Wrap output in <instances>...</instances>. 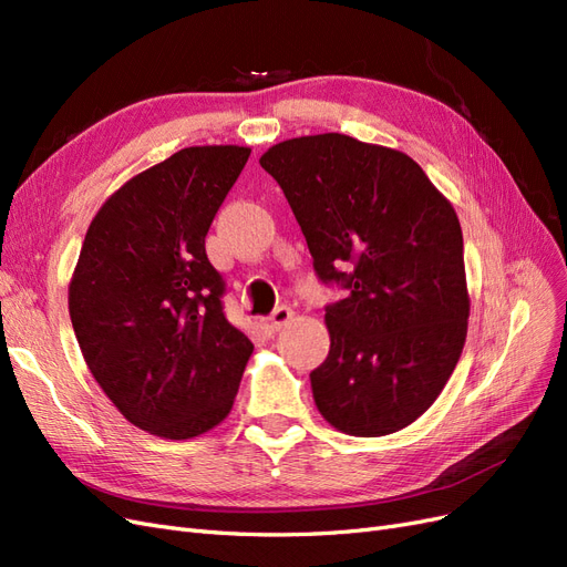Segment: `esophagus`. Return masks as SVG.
I'll return each mask as SVG.
<instances>
[{
  "instance_id": "obj_1",
  "label": "esophagus",
  "mask_w": 567,
  "mask_h": 567,
  "mask_svg": "<svg viewBox=\"0 0 567 567\" xmlns=\"http://www.w3.org/2000/svg\"><path fill=\"white\" fill-rule=\"evenodd\" d=\"M293 319V310H290V307H286V305H281V307H277V310H274L269 317H265L262 319V329L267 331V333H277V331H281L284 326Z\"/></svg>"
}]
</instances>
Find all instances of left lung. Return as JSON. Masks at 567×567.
<instances>
[{
    "mask_svg": "<svg viewBox=\"0 0 567 567\" xmlns=\"http://www.w3.org/2000/svg\"><path fill=\"white\" fill-rule=\"evenodd\" d=\"M260 165L279 182L323 284L331 350L310 373L321 416L354 437L398 433L458 362L471 298L452 203L406 153L348 134L298 136Z\"/></svg>",
    "mask_w": 567,
    "mask_h": 567,
    "instance_id": "left-lung-1",
    "label": "left lung"
}]
</instances>
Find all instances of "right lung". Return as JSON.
I'll return each mask as SVG.
<instances>
[{"label": "right lung", "instance_id": "add662e5", "mask_svg": "<svg viewBox=\"0 0 567 567\" xmlns=\"http://www.w3.org/2000/svg\"><path fill=\"white\" fill-rule=\"evenodd\" d=\"M248 146H188L101 205L68 288L84 362L130 423L165 440L231 411L252 342L221 310L205 236Z\"/></svg>", "mask_w": 567, "mask_h": 567}]
</instances>
